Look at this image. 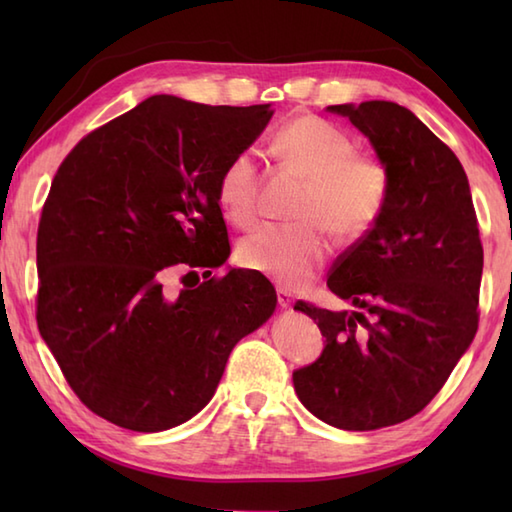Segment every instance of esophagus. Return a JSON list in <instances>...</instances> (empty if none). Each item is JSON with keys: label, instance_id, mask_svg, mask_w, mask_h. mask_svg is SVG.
I'll use <instances>...</instances> for the list:
<instances>
[{"label": "esophagus", "instance_id": "34e87169", "mask_svg": "<svg viewBox=\"0 0 512 512\" xmlns=\"http://www.w3.org/2000/svg\"><path fill=\"white\" fill-rule=\"evenodd\" d=\"M277 301H279V306L281 308H290L292 303H295V297H292V292L288 290V288H277Z\"/></svg>", "mask_w": 512, "mask_h": 512}]
</instances>
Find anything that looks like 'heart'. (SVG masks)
<instances>
[{"instance_id":"1","label":"heart","mask_w":512,"mask_h":512,"mask_svg":"<svg viewBox=\"0 0 512 512\" xmlns=\"http://www.w3.org/2000/svg\"><path fill=\"white\" fill-rule=\"evenodd\" d=\"M277 149L308 180L299 224H266L237 246V262L286 288H301L332 253L330 231L358 242L383 217L391 178L385 162L356 151V140L319 116H297L279 129ZM217 202L235 226H250L262 211V176L253 149H239L217 178Z\"/></svg>"}]
</instances>
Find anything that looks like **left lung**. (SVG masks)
I'll return each instance as SVG.
<instances>
[{
  "label": "left lung",
  "mask_w": 512,
  "mask_h": 512,
  "mask_svg": "<svg viewBox=\"0 0 512 512\" xmlns=\"http://www.w3.org/2000/svg\"><path fill=\"white\" fill-rule=\"evenodd\" d=\"M328 110L372 140L391 189L374 231L328 277L354 308L295 303L317 321L325 347L292 372V383L319 420L372 431L427 407L471 345L484 248L462 162L407 107L365 101Z\"/></svg>",
  "instance_id": "1"
}]
</instances>
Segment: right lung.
Segmentation results:
<instances>
[{"label": "right lung", "mask_w": 512, "mask_h": 512, "mask_svg": "<svg viewBox=\"0 0 512 512\" xmlns=\"http://www.w3.org/2000/svg\"><path fill=\"white\" fill-rule=\"evenodd\" d=\"M273 112L158 94L83 136L54 173L37 231V325L96 416L143 433L187 422L235 343L273 314L262 273L211 277L231 255L217 178ZM173 269L185 273L178 298L164 290Z\"/></svg>", "instance_id": "obj_1"}]
</instances>
